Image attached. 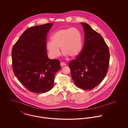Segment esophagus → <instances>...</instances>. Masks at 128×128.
Listing matches in <instances>:
<instances>
[{"label":"esophagus","mask_w":128,"mask_h":128,"mask_svg":"<svg viewBox=\"0 0 128 128\" xmlns=\"http://www.w3.org/2000/svg\"><path fill=\"white\" fill-rule=\"evenodd\" d=\"M66 63H64V62H62L60 63V66H61L62 67L64 66H66Z\"/></svg>","instance_id":"esophagus-1"}]
</instances>
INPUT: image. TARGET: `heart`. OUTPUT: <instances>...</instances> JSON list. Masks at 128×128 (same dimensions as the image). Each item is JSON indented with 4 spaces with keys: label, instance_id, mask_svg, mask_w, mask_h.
<instances>
[{
    "label": "heart",
    "instance_id": "b5f03b06",
    "mask_svg": "<svg viewBox=\"0 0 128 128\" xmlns=\"http://www.w3.org/2000/svg\"><path fill=\"white\" fill-rule=\"evenodd\" d=\"M46 47L53 58H56L60 55V48L64 56L75 58L80 54L82 50L81 34L74 28L58 30L53 34L52 41L47 42Z\"/></svg>",
    "mask_w": 128,
    "mask_h": 128
}]
</instances>
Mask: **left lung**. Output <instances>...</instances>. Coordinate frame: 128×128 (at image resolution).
<instances>
[{
    "mask_svg": "<svg viewBox=\"0 0 128 128\" xmlns=\"http://www.w3.org/2000/svg\"><path fill=\"white\" fill-rule=\"evenodd\" d=\"M85 34L84 47L80 54L69 63L75 85L83 90L96 87L106 77L109 66L108 47L102 36L87 24L81 22Z\"/></svg>",
    "mask_w": 128,
    "mask_h": 128,
    "instance_id": "left-lung-1",
    "label": "left lung"
}]
</instances>
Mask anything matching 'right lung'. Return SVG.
Here are the masks:
<instances>
[{"mask_svg": "<svg viewBox=\"0 0 128 128\" xmlns=\"http://www.w3.org/2000/svg\"><path fill=\"white\" fill-rule=\"evenodd\" d=\"M52 23L30 28L20 37L12 50V68L18 81L35 93L49 91L55 74L60 69L58 60L47 54V34Z\"/></svg>", "mask_w": 128, "mask_h": 128, "instance_id": "1", "label": "right lung"}]
</instances>
